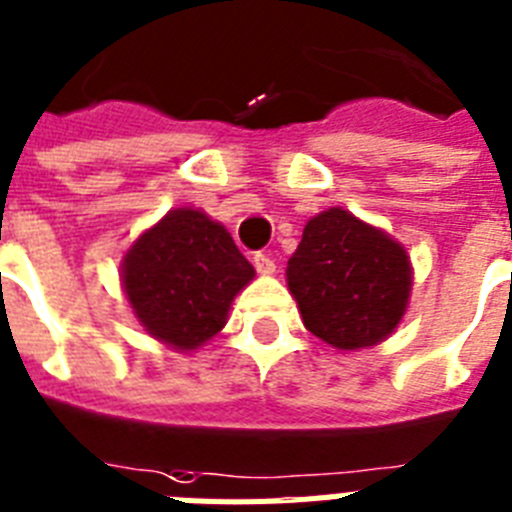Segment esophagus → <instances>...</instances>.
Instances as JSON below:
<instances>
[{
    "label": "esophagus",
    "instance_id": "34e87169",
    "mask_svg": "<svg viewBox=\"0 0 512 512\" xmlns=\"http://www.w3.org/2000/svg\"><path fill=\"white\" fill-rule=\"evenodd\" d=\"M253 266H256V272L259 274H274V269H277L272 256H266V253H256V256H253Z\"/></svg>",
    "mask_w": 512,
    "mask_h": 512
}]
</instances>
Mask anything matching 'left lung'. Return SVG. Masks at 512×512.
I'll use <instances>...</instances> for the list:
<instances>
[{
	"label": "left lung",
	"instance_id": "obj_1",
	"mask_svg": "<svg viewBox=\"0 0 512 512\" xmlns=\"http://www.w3.org/2000/svg\"><path fill=\"white\" fill-rule=\"evenodd\" d=\"M411 285V259L398 240L340 206L308 219L287 261V287L303 324L337 350L390 337L408 308Z\"/></svg>",
	"mask_w": 512,
	"mask_h": 512
}]
</instances>
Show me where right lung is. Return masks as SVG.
Segmentation results:
<instances>
[{"label": "right lung", "mask_w": 512, "mask_h": 512, "mask_svg": "<svg viewBox=\"0 0 512 512\" xmlns=\"http://www.w3.org/2000/svg\"><path fill=\"white\" fill-rule=\"evenodd\" d=\"M120 269L135 319L180 353L217 335L232 298L256 277L230 232L190 206L143 232Z\"/></svg>", "instance_id": "add662e5"}]
</instances>
